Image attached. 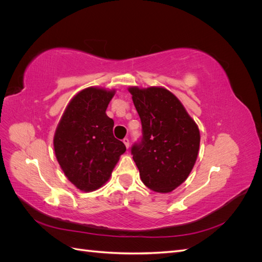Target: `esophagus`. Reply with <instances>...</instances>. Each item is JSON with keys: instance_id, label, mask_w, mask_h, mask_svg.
I'll list each match as a JSON object with an SVG mask.
<instances>
[{"instance_id": "obj_1", "label": "esophagus", "mask_w": 262, "mask_h": 262, "mask_svg": "<svg viewBox=\"0 0 262 262\" xmlns=\"http://www.w3.org/2000/svg\"><path fill=\"white\" fill-rule=\"evenodd\" d=\"M123 143H124V145H125L126 148H129L130 142H129V139H128V138H124V139H123Z\"/></svg>"}]
</instances>
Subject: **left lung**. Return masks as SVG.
Here are the masks:
<instances>
[{
	"label": "left lung",
	"instance_id": "left-lung-1",
	"mask_svg": "<svg viewBox=\"0 0 262 262\" xmlns=\"http://www.w3.org/2000/svg\"><path fill=\"white\" fill-rule=\"evenodd\" d=\"M143 140L131 149L143 184L161 193L186 181L195 164L200 131L181 101L162 86H130Z\"/></svg>",
	"mask_w": 262,
	"mask_h": 262
}]
</instances>
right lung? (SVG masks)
I'll use <instances>...</instances> for the list:
<instances>
[{
    "label": "right lung",
    "instance_id": "right-lung-1",
    "mask_svg": "<svg viewBox=\"0 0 262 262\" xmlns=\"http://www.w3.org/2000/svg\"><path fill=\"white\" fill-rule=\"evenodd\" d=\"M116 90L91 86L69 101L53 137L62 171L84 192L104 186L125 145L114 137V120L106 114Z\"/></svg>",
    "mask_w": 262,
    "mask_h": 262
}]
</instances>
